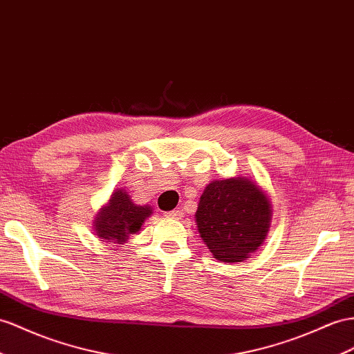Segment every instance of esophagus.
<instances>
[{"label":"esophagus","instance_id":"obj_1","mask_svg":"<svg viewBox=\"0 0 354 354\" xmlns=\"http://www.w3.org/2000/svg\"><path fill=\"white\" fill-rule=\"evenodd\" d=\"M166 215H167V216H170V218H176V220H179L180 216H183V211H179V209H174V211L167 212Z\"/></svg>","mask_w":354,"mask_h":354}]
</instances>
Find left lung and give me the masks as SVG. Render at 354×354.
I'll use <instances>...</instances> for the list:
<instances>
[{
	"mask_svg": "<svg viewBox=\"0 0 354 354\" xmlns=\"http://www.w3.org/2000/svg\"><path fill=\"white\" fill-rule=\"evenodd\" d=\"M270 202L247 178L212 180L196 212L201 238L212 256L224 263L245 260L265 241Z\"/></svg>",
	"mask_w": 354,
	"mask_h": 354,
	"instance_id": "obj_1",
	"label": "left lung"
}]
</instances>
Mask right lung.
Returning <instances> with one entry per match:
<instances>
[{
	"mask_svg": "<svg viewBox=\"0 0 354 354\" xmlns=\"http://www.w3.org/2000/svg\"><path fill=\"white\" fill-rule=\"evenodd\" d=\"M152 214L151 206H140L131 202L130 196L124 189H118L97 216L95 232L98 238L107 242L115 241L122 243L129 234L136 233L145 218Z\"/></svg>",
	"mask_w": 354,
	"mask_h": 354,
	"instance_id": "right-lung-1",
	"label": "right lung"
}]
</instances>
